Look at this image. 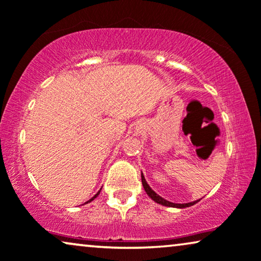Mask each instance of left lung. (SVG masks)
<instances>
[{
    "mask_svg": "<svg viewBox=\"0 0 261 261\" xmlns=\"http://www.w3.org/2000/svg\"><path fill=\"white\" fill-rule=\"evenodd\" d=\"M141 181H142V187H144L146 194H147L149 197L153 199V201L158 203V204H162V205H165V206H170V208L183 209V208H188V206L194 205L197 202L201 201V199H197V201H194V202H190V203H172V202L167 201V199H165V198H163L162 196H159L154 190H152V188L147 184V181H146L144 174H142V173H141Z\"/></svg>",
    "mask_w": 261,
    "mask_h": 261,
    "instance_id": "8db88e82",
    "label": "left lung"
}]
</instances>
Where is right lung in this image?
Wrapping results in <instances>:
<instances>
[{
	"label": "right lung",
	"instance_id": "obj_1",
	"mask_svg": "<svg viewBox=\"0 0 261 261\" xmlns=\"http://www.w3.org/2000/svg\"><path fill=\"white\" fill-rule=\"evenodd\" d=\"M99 191H101V190H99ZM99 191H98V192H97V194H96V195H95V196H94V197H92V198H90V199H89V201H88V202H85V203H89V202H91V201H94V199H95V198H96V197H97V196H98V195H99Z\"/></svg>",
	"mask_w": 261,
	"mask_h": 261
}]
</instances>
